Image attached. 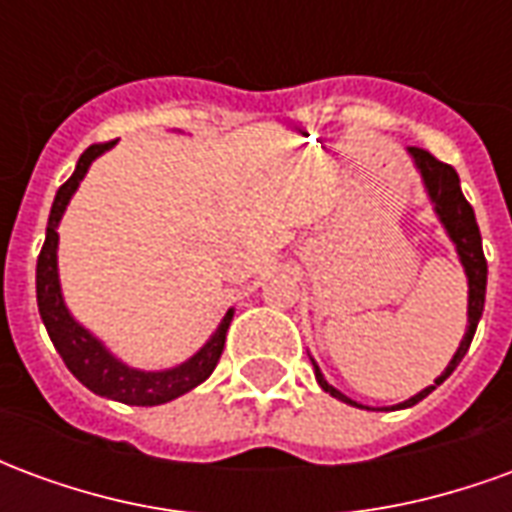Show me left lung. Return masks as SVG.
<instances>
[{
    "label": "left lung",
    "instance_id": "left-lung-1",
    "mask_svg": "<svg viewBox=\"0 0 512 512\" xmlns=\"http://www.w3.org/2000/svg\"><path fill=\"white\" fill-rule=\"evenodd\" d=\"M408 153L414 158V164H417L419 175H422V183H425V189H428V197L433 202V211L444 224V230L452 238V244L458 249V257H461L463 271H466V279H469V326H466V334H463L461 345H458V351L452 356V362L447 365V370L436 378V384L428 386V389H422L414 397H408L403 403H397L392 408H411L417 406L422 397H428L441 381H447L450 373L455 367L461 365V359L469 351V345H472V337L477 332V323L483 318V304H485V282H488V263H485L483 255V238H480V227H477V219H474V208L466 202L461 191V180H458V172L450 167V164H444L436 156H430L428 150H422V147H408ZM315 367V381L321 384L323 392H329L337 400H343L348 406L356 408H365L359 406L356 400L351 397H345L340 389H334L326 378H323L321 367L312 362Z\"/></svg>",
    "mask_w": 512,
    "mask_h": 512
}]
</instances>
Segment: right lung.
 <instances>
[{
    "instance_id": "1",
    "label": "right lung",
    "mask_w": 512,
    "mask_h": 512,
    "mask_svg": "<svg viewBox=\"0 0 512 512\" xmlns=\"http://www.w3.org/2000/svg\"><path fill=\"white\" fill-rule=\"evenodd\" d=\"M112 145L115 142L87 147L79 156V164L73 169V175L62 183L57 197H54L49 227H46V241H43V249H40L38 271H35L38 310L51 343L57 348V354L62 356L65 367L90 392L101 397H112V400H120V403H128V406H161V403H169L175 397L186 395L189 389H194V386L211 376L213 367L219 365V356L224 351V337H227V329H230V321H233V310H227L219 329L211 334V340L202 345L189 362L172 367V370H158V373H145V370H134V367L123 365L120 359H115L106 351L101 340H95L84 326L73 321V315L62 301L60 274H57V241H60L57 227H60L62 213L68 208L73 191L79 189V183L87 175L90 164Z\"/></svg>"
}]
</instances>
